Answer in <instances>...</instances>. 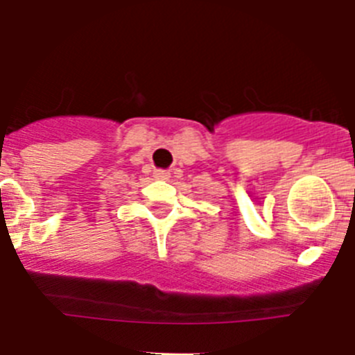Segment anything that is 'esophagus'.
Returning a JSON list of instances; mask_svg holds the SVG:
<instances>
[{
  "label": "esophagus",
  "mask_w": 355,
  "mask_h": 355,
  "mask_svg": "<svg viewBox=\"0 0 355 355\" xmlns=\"http://www.w3.org/2000/svg\"><path fill=\"white\" fill-rule=\"evenodd\" d=\"M155 178L156 180H168L171 174H168V171H162V168H159V171H155Z\"/></svg>",
  "instance_id": "34e87169"
}]
</instances>
